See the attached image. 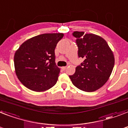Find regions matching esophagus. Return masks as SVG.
I'll use <instances>...</instances> for the list:
<instances>
[{
    "mask_svg": "<svg viewBox=\"0 0 128 128\" xmlns=\"http://www.w3.org/2000/svg\"><path fill=\"white\" fill-rule=\"evenodd\" d=\"M66 68H67V66H63V67H62V70H66Z\"/></svg>",
    "mask_w": 128,
    "mask_h": 128,
    "instance_id": "esophagus-1",
    "label": "esophagus"
}]
</instances>
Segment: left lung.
I'll list each match as a JSON object with an SVG mask.
<instances>
[{
  "label": "left lung",
  "instance_id": "left-lung-1",
  "mask_svg": "<svg viewBox=\"0 0 128 128\" xmlns=\"http://www.w3.org/2000/svg\"><path fill=\"white\" fill-rule=\"evenodd\" d=\"M78 47V56L84 59L69 76L77 88L93 92L103 86L108 81L114 66V56L103 38L93 34L74 32Z\"/></svg>",
  "mask_w": 128,
  "mask_h": 128
}]
</instances>
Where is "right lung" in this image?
Listing matches in <instances>:
<instances>
[{
	"label": "right lung",
	"instance_id": "add662e5",
	"mask_svg": "<svg viewBox=\"0 0 128 128\" xmlns=\"http://www.w3.org/2000/svg\"><path fill=\"white\" fill-rule=\"evenodd\" d=\"M63 34H44L21 44L14 54L18 78L27 88L41 92L54 86L60 74L55 63L54 49Z\"/></svg>",
	"mask_w": 128,
	"mask_h": 128
}]
</instances>
